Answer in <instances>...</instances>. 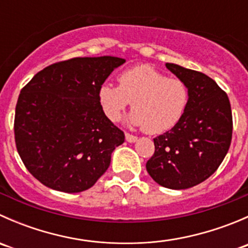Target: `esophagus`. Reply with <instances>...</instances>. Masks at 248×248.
I'll return each instance as SVG.
<instances>
[{
    "label": "esophagus",
    "mask_w": 248,
    "mask_h": 248,
    "mask_svg": "<svg viewBox=\"0 0 248 248\" xmlns=\"http://www.w3.org/2000/svg\"><path fill=\"white\" fill-rule=\"evenodd\" d=\"M124 137H126V140L128 142H136L137 140H138V138H137L136 136H132V134H129V133L124 134Z\"/></svg>",
    "instance_id": "1"
}]
</instances>
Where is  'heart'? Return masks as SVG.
Segmentation results:
<instances>
[{"instance_id": "obj_1", "label": "heart", "mask_w": 248, "mask_h": 248, "mask_svg": "<svg viewBox=\"0 0 248 248\" xmlns=\"http://www.w3.org/2000/svg\"><path fill=\"white\" fill-rule=\"evenodd\" d=\"M119 86L104 84L98 101L111 121H119L133 102L128 124L159 134L174 128L186 111L188 89L182 80L169 78L154 67L140 64L120 74Z\"/></svg>"}]
</instances>
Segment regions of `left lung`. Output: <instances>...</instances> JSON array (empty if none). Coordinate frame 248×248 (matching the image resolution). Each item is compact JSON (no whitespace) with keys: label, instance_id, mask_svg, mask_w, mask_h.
Returning <instances> with one entry per match:
<instances>
[{"label":"left lung","instance_id":"left-lung-1","mask_svg":"<svg viewBox=\"0 0 248 248\" xmlns=\"http://www.w3.org/2000/svg\"><path fill=\"white\" fill-rule=\"evenodd\" d=\"M166 66L186 84L188 103L179 124L154 139L146 170L161 186L186 189L211 176L226 157L232 133L231 102L211 78L179 64Z\"/></svg>","mask_w":248,"mask_h":248}]
</instances>
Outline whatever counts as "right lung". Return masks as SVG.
<instances>
[{
  "label": "right lung",
  "instance_id": "1",
  "mask_svg": "<svg viewBox=\"0 0 248 248\" xmlns=\"http://www.w3.org/2000/svg\"><path fill=\"white\" fill-rule=\"evenodd\" d=\"M126 60L76 57L38 72L16 108V149L27 170L66 193L89 189L107 171L124 132L106 116L98 90Z\"/></svg>",
  "mask_w": 248,
  "mask_h": 248
}]
</instances>
